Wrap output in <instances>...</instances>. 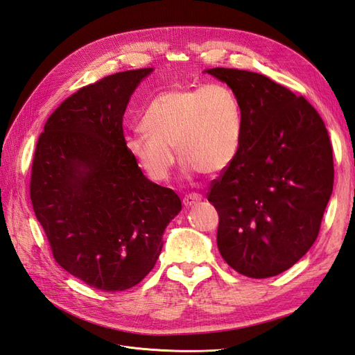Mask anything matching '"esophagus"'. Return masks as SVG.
<instances>
[{
    "instance_id": "obj_1",
    "label": "esophagus",
    "mask_w": 355,
    "mask_h": 355,
    "mask_svg": "<svg viewBox=\"0 0 355 355\" xmlns=\"http://www.w3.org/2000/svg\"><path fill=\"white\" fill-rule=\"evenodd\" d=\"M201 196L200 194H188L184 197V206L185 207H194L196 204H198L201 201Z\"/></svg>"
}]
</instances>
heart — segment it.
Wrapping results in <instances>:
<instances>
[{
    "instance_id": "heart-1",
    "label": "heart",
    "mask_w": 355,
    "mask_h": 355,
    "mask_svg": "<svg viewBox=\"0 0 355 355\" xmlns=\"http://www.w3.org/2000/svg\"><path fill=\"white\" fill-rule=\"evenodd\" d=\"M145 135L125 141L127 153L154 182L168 179L178 155L188 171L220 173L237 157L243 114L235 93L219 83L158 93L142 115Z\"/></svg>"
}]
</instances>
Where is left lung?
I'll list each match as a JSON object with an SVG mask.
<instances>
[{"mask_svg":"<svg viewBox=\"0 0 355 355\" xmlns=\"http://www.w3.org/2000/svg\"><path fill=\"white\" fill-rule=\"evenodd\" d=\"M207 73L230 85L243 114L237 157L207 192L219 213L218 249L245 277L278 275L318 237L335 176L327 128L304 96L262 73Z\"/></svg>","mask_w":355,"mask_h":355,"instance_id":"8db88e82","label":"left lung"}]
</instances>
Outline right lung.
<instances>
[{
  "label": "right lung",
  "mask_w": 355,
  "mask_h": 355,
  "mask_svg": "<svg viewBox=\"0 0 355 355\" xmlns=\"http://www.w3.org/2000/svg\"><path fill=\"white\" fill-rule=\"evenodd\" d=\"M153 71L108 75L55 110L38 137L31 201L55 261L87 286L121 292L153 270L167 223L182 209L127 153L123 115Z\"/></svg>",
  "instance_id": "obj_1"
}]
</instances>
